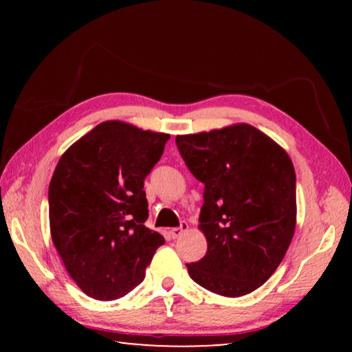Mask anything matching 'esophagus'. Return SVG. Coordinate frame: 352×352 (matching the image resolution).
<instances>
[{
    "label": "esophagus",
    "instance_id": "esophagus-1",
    "mask_svg": "<svg viewBox=\"0 0 352 352\" xmlns=\"http://www.w3.org/2000/svg\"><path fill=\"white\" fill-rule=\"evenodd\" d=\"M188 228H189V225L186 222H182L180 226H177V228H172L169 231V234H170L172 239H177V237H180L184 233V231H188Z\"/></svg>",
    "mask_w": 352,
    "mask_h": 352
}]
</instances>
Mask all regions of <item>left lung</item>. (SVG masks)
<instances>
[{
	"instance_id": "1",
	"label": "left lung",
	"mask_w": 352,
	"mask_h": 352,
	"mask_svg": "<svg viewBox=\"0 0 352 352\" xmlns=\"http://www.w3.org/2000/svg\"><path fill=\"white\" fill-rule=\"evenodd\" d=\"M175 142L205 184L199 228L208 252L186 264L189 276L217 295H247L275 273L295 233L292 160L250 124L178 135Z\"/></svg>"
}]
</instances>
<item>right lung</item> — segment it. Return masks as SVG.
I'll return each mask as SVG.
<instances>
[{
  "mask_svg": "<svg viewBox=\"0 0 352 352\" xmlns=\"http://www.w3.org/2000/svg\"><path fill=\"white\" fill-rule=\"evenodd\" d=\"M170 136L105 121L65 152L50 183L58 256L83 294L118 300L141 284L164 237L144 225V178Z\"/></svg>",
  "mask_w": 352,
  "mask_h": 352,
  "instance_id": "add662e5",
  "label": "right lung"
}]
</instances>
